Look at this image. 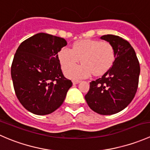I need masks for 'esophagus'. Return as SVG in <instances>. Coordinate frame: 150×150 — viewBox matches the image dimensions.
<instances>
[{"instance_id": "1", "label": "esophagus", "mask_w": 150, "mask_h": 150, "mask_svg": "<svg viewBox=\"0 0 150 150\" xmlns=\"http://www.w3.org/2000/svg\"><path fill=\"white\" fill-rule=\"evenodd\" d=\"M80 82H81V81H78V80H75V81H72V84H73V85H76V84L79 83Z\"/></svg>"}]
</instances>
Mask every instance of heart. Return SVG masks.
Wrapping results in <instances>:
<instances>
[{
    "mask_svg": "<svg viewBox=\"0 0 150 150\" xmlns=\"http://www.w3.org/2000/svg\"><path fill=\"white\" fill-rule=\"evenodd\" d=\"M58 59L64 70L81 59L82 65L64 71L67 78L76 80L88 78L92 73L95 76L104 75L112 66L115 54L112 45L108 42L84 39L75 41L71 49L62 48L58 52Z\"/></svg>",
    "mask_w": 150,
    "mask_h": 150,
    "instance_id": "obj_1",
    "label": "heart"
}]
</instances>
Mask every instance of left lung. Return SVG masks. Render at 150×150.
Instances as JSON below:
<instances>
[{
	"label": "left lung",
	"mask_w": 150,
	"mask_h": 150,
	"mask_svg": "<svg viewBox=\"0 0 150 150\" xmlns=\"http://www.w3.org/2000/svg\"><path fill=\"white\" fill-rule=\"evenodd\" d=\"M100 38L112 45L115 59L102 78L90 83L85 99L93 111L108 115L122 111L133 100L138 88L140 66L135 51L127 40L113 35Z\"/></svg>",
	"instance_id": "left-lung-1"
}]
</instances>
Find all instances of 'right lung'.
<instances>
[{
  "instance_id": "obj_1",
  "label": "right lung",
  "mask_w": 150,
  "mask_h": 150,
  "mask_svg": "<svg viewBox=\"0 0 150 150\" xmlns=\"http://www.w3.org/2000/svg\"><path fill=\"white\" fill-rule=\"evenodd\" d=\"M67 44L62 38L40 33L18 47L11 74L16 97L30 112L50 114L64 102L72 83L62 72L58 52Z\"/></svg>"
}]
</instances>
